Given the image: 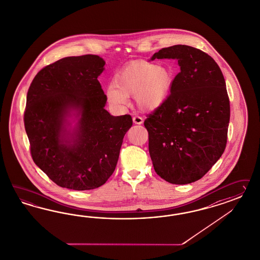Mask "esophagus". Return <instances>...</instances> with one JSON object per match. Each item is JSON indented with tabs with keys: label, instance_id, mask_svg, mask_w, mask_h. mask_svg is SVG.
Segmentation results:
<instances>
[{
	"label": "esophagus",
	"instance_id": "34e87169",
	"mask_svg": "<svg viewBox=\"0 0 260 260\" xmlns=\"http://www.w3.org/2000/svg\"><path fill=\"white\" fill-rule=\"evenodd\" d=\"M133 121H134V124H137V125H141L144 120H143V118H142L141 116L135 115V116L133 117Z\"/></svg>",
	"mask_w": 260,
	"mask_h": 260
}]
</instances>
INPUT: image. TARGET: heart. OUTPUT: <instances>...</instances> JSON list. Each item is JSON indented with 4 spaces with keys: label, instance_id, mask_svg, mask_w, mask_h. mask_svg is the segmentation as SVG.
<instances>
[{
    "label": "heart",
    "instance_id": "heart-1",
    "mask_svg": "<svg viewBox=\"0 0 260 260\" xmlns=\"http://www.w3.org/2000/svg\"><path fill=\"white\" fill-rule=\"evenodd\" d=\"M173 71L168 64L136 61L129 63L115 76L108 89L110 102L126 105V96H135L139 109L150 111L164 104L171 92Z\"/></svg>",
    "mask_w": 260,
    "mask_h": 260
}]
</instances>
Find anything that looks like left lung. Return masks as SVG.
I'll return each mask as SVG.
<instances>
[{"mask_svg": "<svg viewBox=\"0 0 260 260\" xmlns=\"http://www.w3.org/2000/svg\"><path fill=\"white\" fill-rule=\"evenodd\" d=\"M155 58L176 59L180 72L164 104L144 122L150 158L161 178L189 184L202 178L226 148L231 111L225 79L213 58L196 47H164Z\"/></svg>", "mask_w": 260, "mask_h": 260, "instance_id": "1", "label": "left lung"}]
</instances>
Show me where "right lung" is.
Instances as JSON below:
<instances>
[{
  "mask_svg": "<svg viewBox=\"0 0 260 260\" xmlns=\"http://www.w3.org/2000/svg\"><path fill=\"white\" fill-rule=\"evenodd\" d=\"M105 61L97 55L66 57L43 68L26 95L24 128L34 163L56 185L75 190L101 187L113 173L133 119L104 109L107 96L97 77ZM71 109L80 119L74 144L63 137Z\"/></svg>",
  "mask_w": 260,
  "mask_h": 260,
  "instance_id": "add662e5",
  "label": "right lung"
}]
</instances>
